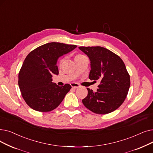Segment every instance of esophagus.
Returning a JSON list of instances; mask_svg holds the SVG:
<instances>
[{
	"mask_svg": "<svg viewBox=\"0 0 153 153\" xmlns=\"http://www.w3.org/2000/svg\"><path fill=\"white\" fill-rule=\"evenodd\" d=\"M71 87H72L73 88H75V89L78 88H79V86H80V85H79L78 83H71Z\"/></svg>",
	"mask_w": 153,
	"mask_h": 153,
	"instance_id": "esophagus-1",
	"label": "esophagus"
}]
</instances>
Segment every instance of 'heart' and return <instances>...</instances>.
<instances>
[{
	"label": "heart",
	"instance_id": "b5f03b06",
	"mask_svg": "<svg viewBox=\"0 0 153 153\" xmlns=\"http://www.w3.org/2000/svg\"><path fill=\"white\" fill-rule=\"evenodd\" d=\"M80 55H76V56H80ZM62 61H63V60H61V61H60V63H62Z\"/></svg>",
	"mask_w": 153,
	"mask_h": 153
}]
</instances>
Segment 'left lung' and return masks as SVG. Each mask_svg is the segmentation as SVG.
Returning a JSON list of instances; mask_svg holds the SVG:
<instances>
[{"instance_id":"left-lung-1","label":"left lung","mask_w":153,"mask_h":153,"mask_svg":"<svg viewBox=\"0 0 153 153\" xmlns=\"http://www.w3.org/2000/svg\"><path fill=\"white\" fill-rule=\"evenodd\" d=\"M89 57V78L100 81L96 92L87 88L88 95L82 102L92 112L105 114L118 109L125 100L130 86V76L121 58L104 47H79Z\"/></svg>"}]
</instances>
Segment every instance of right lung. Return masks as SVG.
Wrapping results in <instances>:
<instances>
[{"label":"right lung","instance_id":"obj_1","mask_svg":"<svg viewBox=\"0 0 153 153\" xmlns=\"http://www.w3.org/2000/svg\"><path fill=\"white\" fill-rule=\"evenodd\" d=\"M77 46L51 42L28 53L19 73V86L24 100L33 110L40 112L53 110L70 90V84L63 86L52 82V75H59V58Z\"/></svg>","mask_w":153,"mask_h":153}]
</instances>
